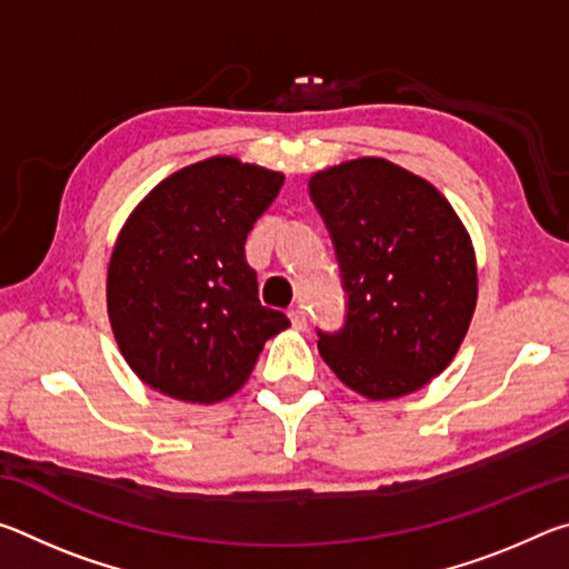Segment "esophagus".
Wrapping results in <instances>:
<instances>
[{"label":"esophagus","mask_w":569,"mask_h":569,"mask_svg":"<svg viewBox=\"0 0 569 569\" xmlns=\"http://www.w3.org/2000/svg\"><path fill=\"white\" fill-rule=\"evenodd\" d=\"M288 316H291V323H293V329L303 331L306 326H308V321H306V311H303L301 306H293L291 311H288Z\"/></svg>","instance_id":"obj_1"}]
</instances>
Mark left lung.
I'll use <instances>...</instances> for the list:
<instances>
[{
  "label": "left lung",
  "instance_id": "left-lung-1",
  "mask_svg": "<svg viewBox=\"0 0 569 569\" xmlns=\"http://www.w3.org/2000/svg\"><path fill=\"white\" fill-rule=\"evenodd\" d=\"M308 192L346 291L341 329L316 331L323 361L366 399L407 397L447 369L471 323L467 228L431 182L383 158L316 172Z\"/></svg>",
  "mask_w": 569,
  "mask_h": 569
}]
</instances>
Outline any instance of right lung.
<instances>
[{"mask_svg":"<svg viewBox=\"0 0 569 569\" xmlns=\"http://www.w3.org/2000/svg\"><path fill=\"white\" fill-rule=\"evenodd\" d=\"M283 172L216 156L152 188L112 248L108 316L138 377L166 397L213 403L236 393L263 343L291 326L258 301L246 238Z\"/></svg>","mask_w":569,"mask_h":569,"instance_id":"obj_1","label":"right lung"}]
</instances>
